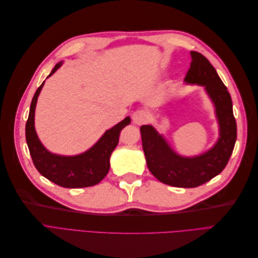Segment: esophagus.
<instances>
[{
  "mask_svg": "<svg viewBox=\"0 0 258 258\" xmlns=\"http://www.w3.org/2000/svg\"><path fill=\"white\" fill-rule=\"evenodd\" d=\"M132 119L137 124H142L148 120V114L144 110H138L132 115Z\"/></svg>",
  "mask_w": 258,
  "mask_h": 258,
  "instance_id": "34e87169",
  "label": "esophagus"
}]
</instances>
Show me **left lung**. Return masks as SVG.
Here are the masks:
<instances>
[{
  "instance_id": "8db88e82",
  "label": "left lung",
  "mask_w": 258,
  "mask_h": 258,
  "mask_svg": "<svg viewBox=\"0 0 258 258\" xmlns=\"http://www.w3.org/2000/svg\"><path fill=\"white\" fill-rule=\"evenodd\" d=\"M190 68L184 82L205 87L218 123L217 141L202 154L187 157L176 153L152 124L140 128L146 163L152 174L163 184L183 188L197 187L220 174L227 165L237 140V123L227 88L204 54L190 51Z\"/></svg>"
}]
</instances>
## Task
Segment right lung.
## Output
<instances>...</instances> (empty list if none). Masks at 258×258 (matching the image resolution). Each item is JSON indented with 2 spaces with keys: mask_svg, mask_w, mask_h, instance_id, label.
Returning <instances> with one entry per match:
<instances>
[{
  "mask_svg": "<svg viewBox=\"0 0 258 258\" xmlns=\"http://www.w3.org/2000/svg\"><path fill=\"white\" fill-rule=\"evenodd\" d=\"M61 66L62 61L54 66L47 79ZM44 84L45 81L37 88L32 99L26 123V140L35 168L50 182L66 188H83L100 183L110 170L111 154L118 144L120 131L131 122L130 117L127 116L114 127L106 130L89 150L82 154L73 156L53 154L42 144L34 126L37 98Z\"/></svg>",
  "mask_w": 258,
  "mask_h": 258,
  "instance_id": "obj_1",
  "label": "right lung"
}]
</instances>
